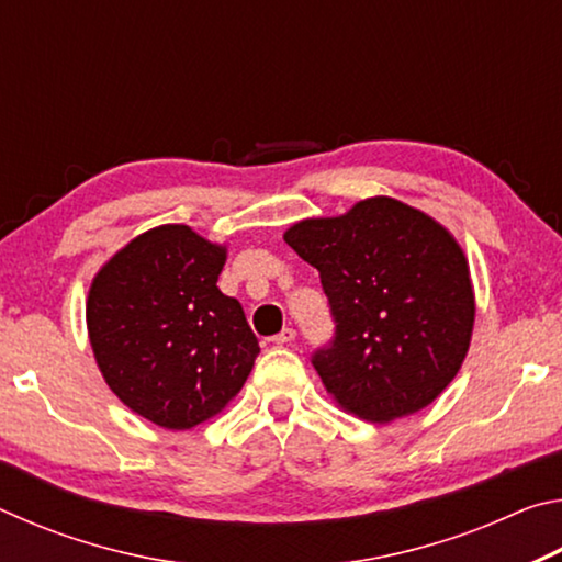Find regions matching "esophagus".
I'll return each mask as SVG.
<instances>
[{
	"label": "esophagus",
	"mask_w": 562,
	"mask_h": 562,
	"mask_svg": "<svg viewBox=\"0 0 562 562\" xmlns=\"http://www.w3.org/2000/svg\"><path fill=\"white\" fill-rule=\"evenodd\" d=\"M294 337H297V331L292 327H284L280 335L272 337V345H290V341H294Z\"/></svg>",
	"instance_id": "obj_1"
}]
</instances>
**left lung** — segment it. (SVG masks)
Masks as SVG:
<instances>
[{"mask_svg":"<svg viewBox=\"0 0 562 562\" xmlns=\"http://www.w3.org/2000/svg\"><path fill=\"white\" fill-rule=\"evenodd\" d=\"M284 243L319 270L335 337L312 364L341 408L386 424L451 384L475 302L463 250L443 225L379 195L339 217L294 223Z\"/></svg>","mask_w":562,"mask_h":562,"instance_id":"1","label":"left lung"}]
</instances>
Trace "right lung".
Wrapping results in <instances>:
<instances>
[{
    "label": "right lung",
    "instance_id": "right-lung-1",
    "mask_svg": "<svg viewBox=\"0 0 562 562\" xmlns=\"http://www.w3.org/2000/svg\"><path fill=\"white\" fill-rule=\"evenodd\" d=\"M225 247L188 225L138 235L91 282L87 325L103 379L170 431L223 412L260 355L243 304L217 290Z\"/></svg>",
    "mask_w": 562,
    "mask_h": 562
}]
</instances>
